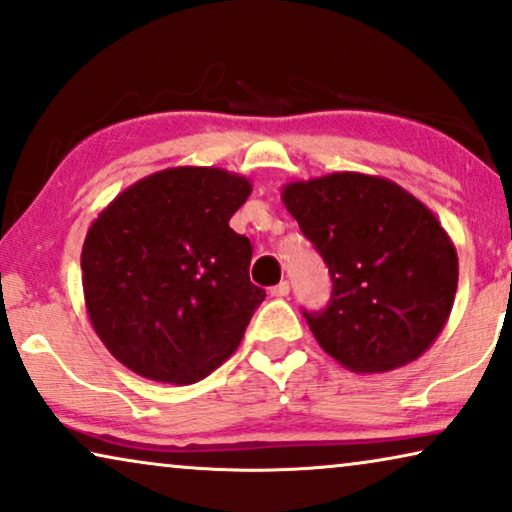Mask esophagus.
I'll return each instance as SVG.
<instances>
[{
  "label": "esophagus",
  "instance_id": "34e87169",
  "mask_svg": "<svg viewBox=\"0 0 512 512\" xmlns=\"http://www.w3.org/2000/svg\"><path fill=\"white\" fill-rule=\"evenodd\" d=\"M288 293H291V284H288V281H279L277 286L270 288L272 298H286Z\"/></svg>",
  "mask_w": 512,
  "mask_h": 512
}]
</instances>
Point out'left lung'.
<instances>
[{
	"mask_svg": "<svg viewBox=\"0 0 512 512\" xmlns=\"http://www.w3.org/2000/svg\"><path fill=\"white\" fill-rule=\"evenodd\" d=\"M281 201L332 279L328 307L302 309L323 351L367 374L425 353L448 321L459 277L434 214L399 184L362 173L291 182Z\"/></svg>",
	"mask_w": 512,
	"mask_h": 512,
	"instance_id": "8db88e82",
	"label": "left lung"
}]
</instances>
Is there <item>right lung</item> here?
<instances>
[{
	"instance_id": "add662e5",
	"label": "right lung",
	"mask_w": 512,
	"mask_h": 512,
	"mask_svg": "<svg viewBox=\"0 0 512 512\" xmlns=\"http://www.w3.org/2000/svg\"><path fill=\"white\" fill-rule=\"evenodd\" d=\"M249 194V180L221 168H168L131 184L90 226L87 314L131 372L196 383L238 348L265 300L249 279L251 242L228 226Z\"/></svg>"
}]
</instances>
